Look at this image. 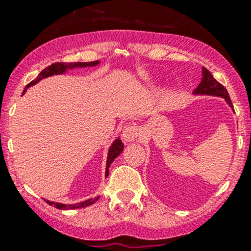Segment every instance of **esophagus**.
<instances>
[{
    "label": "esophagus",
    "mask_w": 251,
    "mask_h": 251,
    "mask_svg": "<svg viewBox=\"0 0 251 251\" xmlns=\"http://www.w3.org/2000/svg\"><path fill=\"white\" fill-rule=\"evenodd\" d=\"M140 135H141V130L138 126L127 125L125 126V128H124L123 131V140L125 143H128V142H132L137 137H140Z\"/></svg>",
    "instance_id": "1"
}]
</instances>
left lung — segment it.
Wrapping results in <instances>:
<instances>
[{
  "mask_svg": "<svg viewBox=\"0 0 251 251\" xmlns=\"http://www.w3.org/2000/svg\"><path fill=\"white\" fill-rule=\"evenodd\" d=\"M203 73H201V81L198 85V87L194 90V95L199 96H216V97L225 98V100L227 102V104L233 109V105H232L231 98H229L228 92H227L226 88L214 78L211 75V73L206 69V68H201ZM234 111V110H233Z\"/></svg>",
  "mask_w": 251,
  "mask_h": 251,
  "instance_id": "8db88e82",
  "label": "left lung"
}]
</instances>
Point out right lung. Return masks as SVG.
Instances as JSON below:
<instances>
[{
  "label": "right lung",
  "mask_w": 251,
  "mask_h": 251,
  "mask_svg": "<svg viewBox=\"0 0 251 251\" xmlns=\"http://www.w3.org/2000/svg\"><path fill=\"white\" fill-rule=\"evenodd\" d=\"M100 64V60H96V62H75V63H54V64L50 65V67H47L46 69L42 70L41 73L39 74V76H37L35 80H32L31 82L27 83L26 86H25L24 88V92L27 90V88L30 87V86H34L35 83H37L39 81H41L42 78L45 77H48V76H52V75H60V74H64V73H67L68 69H75V68H86V67H96V65ZM124 151V144L123 142H121L120 138H116L115 141L111 143L109 151H108V158H107V168H105V177H108V175H109V168L111 165V163H113L114 160L116 159V156H119L121 154V151ZM100 199V197H96L95 199H87V201H81V203H76V204H60V203H54V201H46L47 204L50 205H53V206H55L57 209H63V210H69V209H80V207H85V206H88V205H92L93 203H96V201Z\"/></svg>",
  "instance_id": "right-lung-1"
}]
</instances>
